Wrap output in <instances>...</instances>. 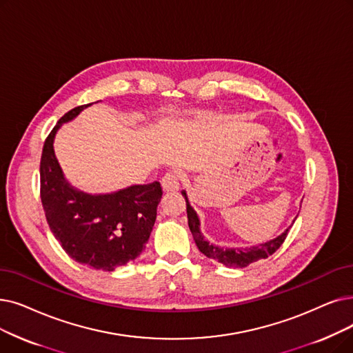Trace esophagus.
I'll use <instances>...</instances> for the list:
<instances>
[{"label":"esophagus","instance_id":"1","mask_svg":"<svg viewBox=\"0 0 353 353\" xmlns=\"http://www.w3.org/2000/svg\"><path fill=\"white\" fill-rule=\"evenodd\" d=\"M161 185L165 192H177L180 189V174L177 172L167 173L161 180Z\"/></svg>","mask_w":353,"mask_h":353}]
</instances>
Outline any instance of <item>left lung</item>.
I'll list each match as a JSON object with an SVG mask.
<instances>
[{
	"label": "left lung",
	"mask_w": 353,
	"mask_h": 353,
	"mask_svg": "<svg viewBox=\"0 0 353 353\" xmlns=\"http://www.w3.org/2000/svg\"><path fill=\"white\" fill-rule=\"evenodd\" d=\"M181 194L186 199L189 228H190V232L193 235V239L197 245L199 251L205 254L208 258L216 259L218 263L223 264L228 268H243V267H247V265L258 261V259L268 258L270 255H272L281 247V243L284 242L288 229H290V228H287L283 234H280L279 236H275L263 243L252 245V247H245V248H242V247H236V248L219 247V245H214V243L209 242L208 239H205V236L201 231V219H199L196 210L192 208L186 190H183ZM293 223H294V221H293Z\"/></svg>",
	"instance_id": "8db88e82"
}]
</instances>
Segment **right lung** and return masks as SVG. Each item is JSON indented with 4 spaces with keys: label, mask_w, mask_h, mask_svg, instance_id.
Instances as JSON below:
<instances>
[{
    "label": "right lung",
    "mask_w": 353,
    "mask_h": 353,
    "mask_svg": "<svg viewBox=\"0 0 353 353\" xmlns=\"http://www.w3.org/2000/svg\"><path fill=\"white\" fill-rule=\"evenodd\" d=\"M92 103L76 106L57 121L43 147L40 193L54 238L76 263L114 271L145 248L163 190L159 181L111 193H86L72 186L54 154V137Z\"/></svg>",
    "instance_id": "1"
}]
</instances>
